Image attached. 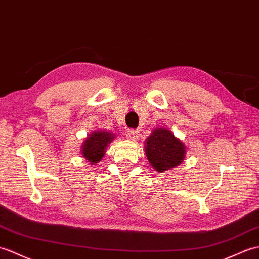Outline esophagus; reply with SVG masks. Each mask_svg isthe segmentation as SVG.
Here are the masks:
<instances>
[{
    "label": "esophagus",
    "instance_id": "esophagus-1",
    "mask_svg": "<svg viewBox=\"0 0 259 259\" xmlns=\"http://www.w3.org/2000/svg\"><path fill=\"white\" fill-rule=\"evenodd\" d=\"M126 137L131 141H136L137 137H139V131L137 130H128L126 132Z\"/></svg>",
    "mask_w": 259,
    "mask_h": 259
}]
</instances>
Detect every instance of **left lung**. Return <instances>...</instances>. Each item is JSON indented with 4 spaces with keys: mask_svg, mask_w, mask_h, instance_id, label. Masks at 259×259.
<instances>
[{
    "mask_svg": "<svg viewBox=\"0 0 259 259\" xmlns=\"http://www.w3.org/2000/svg\"><path fill=\"white\" fill-rule=\"evenodd\" d=\"M145 154L157 173H164L180 165L186 155V146L167 128H155L145 141Z\"/></svg>",
    "mask_w": 259,
    "mask_h": 259,
    "instance_id": "left-lung-1",
    "label": "left lung"
}]
</instances>
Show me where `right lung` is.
Wrapping results in <instances>:
<instances>
[{"mask_svg":"<svg viewBox=\"0 0 259 259\" xmlns=\"http://www.w3.org/2000/svg\"><path fill=\"white\" fill-rule=\"evenodd\" d=\"M115 139V135L105 130L93 131L82 143L81 154L90 165H96L105 155L106 147Z\"/></svg>","mask_w":259,"mask_h":259,"instance_id":"obj_1","label":"right lung"}]
</instances>
